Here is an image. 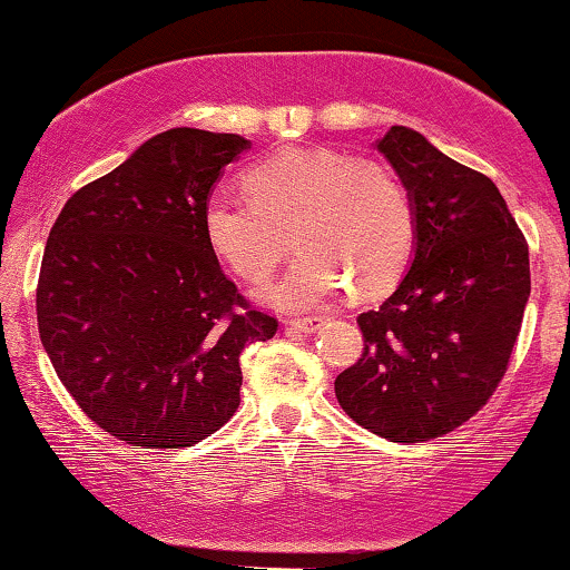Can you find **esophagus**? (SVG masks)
<instances>
[{
  "mask_svg": "<svg viewBox=\"0 0 570 570\" xmlns=\"http://www.w3.org/2000/svg\"><path fill=\"white\" fill-rule=\"evenodd\" d=\"M322 317H304V320H287L285 327L287 330H296V333H314V330L320 327Z\"/></svg>",
  "mask_w": 570,
  "mask_h": 570,
  "instance_id": "1",
  "label": "esophagus"
}]
</instances>
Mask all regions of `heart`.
I'll return each mask as SVG.
<instances>
[{
    "label": "heart",
    "mask_w": 570,
    "mask_h": 570,
    "mask_svg": "<svg viewBox=\"0 0 570 570\" xmlns=\"http://www.w3.org/2000/svg\"><path fill=\"white\" fill-rule=\"evenodd\" d=\"M245 195L216 187L200 224L210 253L237 277L262 283L287 248L291 266L262 287L266 304L312 308L351 283L362 296L389 291L410 264L417 214L396 168L325 147H283L243 171Z\"/></svg>",
    "instance_id": "b5f03b06"
}]
</instances>
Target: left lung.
Here are the masks:
<instances>
[{"label": "left lung", "instance_id": "8db88e82", "mask_svg": "<svg viewBox=\"0 0 570 570\" xmlns=\"http://www.w3.org/2000/svg\"><path fill=\"white\" fill-rule=\"evenodd\" d=\"M377 150L410 187L417 240L402 285L356 317L364 351L335 396L367 431L417 444L473 417L508 372L531 293L529 243L494 181L420 131L391 126Z\"/></svg>", "mask_w": 570, "mask_h": 570}]
</instances>
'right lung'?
<instances>
[{
    "label": "right lung",
    "mask_w": 570,
    "mask_h": 570,
    "mask_svg": "<svg viewBox=\"0 0 570 570\" xmlns=\"http://www.w3.org/2000/svg\"><path fill=\"white\" fill-rule=\"evenodd\" d=\"M248 139L168 129L70 195L37 285L45 351L81 412L131 446L198 444L240 406V351L277 320L250 306L200 210Z\"/></svg>",
    "instance_id": "1"
}]
</instances>
